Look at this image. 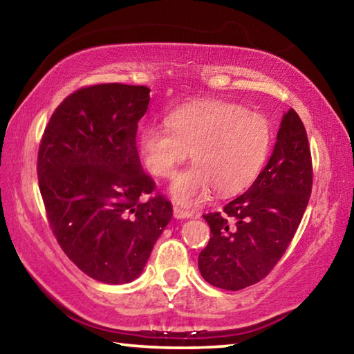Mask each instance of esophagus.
Listing matches in <instances>:
<instances>
[{
    "label": "esophagus",
    "instance_id": "esophagus-1",
    "mask_svg": "<svg viewBox=\"0 0 354 354\" xmlns=\"http://www.w3.org/2000/svg\"><path fill=\"white\" fill-rule=\"evenodd\" d=\"M173 215H175V218H189L192 217V212L190 211H185V209L175 206L173 207Z\"/></svg>",
    "mask_w": 354,
    "mask_h": 354
}]
</instances>
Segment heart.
Segmentation results:
<instances>
[{
    "mask_svg": "<svg viewBox=\"0 0 354 354\" xmlns=\"http://www.w3.org/2000/svg\"><path fill=\"white\" fill-rule=\"evenodd\" d=\"M169 127L148 124L139 143L151 175L170 178L192 153L190 169L171 183V195L195 206L215 189L221 196L248 189L266 164L272 127L266 115L230 101L184 104L167 118Z\"/></svg>",
    "mask_w": 354,
    "mask_h": 354,
    "instance_id": "b5f03b06",
    "label": "heart"
}]
</instances>
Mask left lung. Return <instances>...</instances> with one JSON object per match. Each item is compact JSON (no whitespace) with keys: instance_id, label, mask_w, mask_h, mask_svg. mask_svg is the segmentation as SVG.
Instances as JSON below:
<instances>
[{"instance_id":"1","label":"left lung","mask_w":354,"mask_h":354,"mask_svg":"<svg viewBox=\"0 0 354 354\" xmlns=\"http://www.w3.org/2000/svg\"><path fill=\"white\" fill-rule=\"evenodd\" d=\"M313 190V158L298 113H284L268 164L221 212L203 217L211 239L198 256L201 277L225 290L259 283L286 253Z\"/></svg>"}]
</instances>
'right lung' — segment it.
Returning a JSON list of instances; mask_svg holds the SVG:
<instances>
[{
	"label": "right lung",
	"instance_id": "obj_1",
	"mask_svg": "<svg viewBox=\"0 0 354 354\" xmlns=\"http://www.w3.org/2000/svg\"><path fill=\"white\" fill-rule=\"evenodd\" d=\"M148 103L145 86L82 87L56 107L40 140L37 176L48 223L64 253L100 283L139 277L173 215L137 153Z\"/></svg>",
	"mask_w": 354,
	"mask_h": 354
}]
</instances>
